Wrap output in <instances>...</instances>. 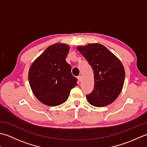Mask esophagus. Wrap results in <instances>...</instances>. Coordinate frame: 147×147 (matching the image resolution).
<instances>
[{
    "label": "esophagus",
    "mask_w": 147,
    "mask_h": 147,
    "mask_svg": "<svg viewBox=\"0 0 147 147\" xmlns=\"http://www.w3.org/2000/svg\"><path fill=\"white\" fill-rule=\"evenodd\" d=\"M77 79L79 80V81H81V80H82V77L80 76H79L77 77Z\"/></svg>",
    "instance_id": "34e87169"
}]
</instances>
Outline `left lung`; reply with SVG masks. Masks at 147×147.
Here are the masks:
<instances>
[{"label": "left lung", "instance_id": "obj_1", "mask_svg": "<svg viewBox=\"0 0 147 147\" xmlns=\"http://www.w3.org/2000/svg\"><path fill=\"white\" fill-rule=\"evenodd\" d=\"M93 70L94 85L91 94L86 95L92 106L102 107L114 101L123 88L125 70L121 61L100 44L78 46Z\"/></svg>", "mask_w": 147, "mask_h": 147}]
</instances>
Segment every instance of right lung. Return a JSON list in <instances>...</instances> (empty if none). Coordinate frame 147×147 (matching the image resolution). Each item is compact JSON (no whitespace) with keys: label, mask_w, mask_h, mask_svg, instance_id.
<instances>
[{"label":"right lung","mask_w":147,"mask_h":147,"mask_svg":"<svg viewBox=\"0 0 147 147\" xmlns=\"http://www.w3.org/2000/svg\"><path fill=\"white\" fill-rule=\"evenodd\" d=\"M70 46L57 43L49 46L33 62L28 80L35 97L46 105L54 107L65 102L77 79L66 61Z\"/></svg>","instance_id":"right-lung-1"}]
</instances>
